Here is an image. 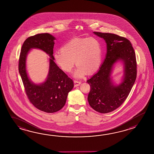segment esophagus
Segmentation results:
<instances>
[{"mask_svg":"<svg viewBox=\"0 0 154 154\" xmlns=\"http://www.w3.org/2000/svg\"><path fill=\"white\" fill-rule=\"evenodd\" d=\"M81 82H79L78 80H74V86L77 87L80 85Z\"/></svg>","mask_w":154,"mask_h":154,"instance_id":"1","label":"esophagus"}]
</instances>
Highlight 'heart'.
Listing matches in <instances>:
<instances>
[{
	"mask_svg": "<svg viewBox=\"0 0 154 154\" xmlns=\"http://www.w3.org/2000/svg\"><path fill=\"white\" fill-rule=\"evenodd\" d=\"M53 56L58 66L66 72L72 71L75 61L77 68L73 75L81 78L86 72H94L100 66L101 44L94 37L72 39L63 46L61 51L54 53Z\"/></svg>",
	"mask_w": 154,
	"mask_h": 154,
	"instance_id": "heart-1",
	"label": "heart"
}]
</instances>
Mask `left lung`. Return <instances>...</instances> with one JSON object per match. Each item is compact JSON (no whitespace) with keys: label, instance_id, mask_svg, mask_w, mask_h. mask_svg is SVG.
<instances>
[{"label":"left lung","instance_id":"obj_1","mask_svg":"<svg viewBox=\"0 0 154 154\" xmlns=\"http://www.w3.org/2000/svg\"><path fill=\"white\" fill-rule=\"evenodd\" d=\"M94 33L105 39L107 53L98 72L87 80L91 88L88 100L96 111L107 113L118 108L129 94L137 78L136 57L127 38L110 33ZM119 60L124 64V75L122 83L115 85L110 76L114 64Z\"/></svg>","mask_w":154,"mask_h":154}]
</instances>
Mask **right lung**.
Instances as JSON below:
<instances>
[{"mask_svg": "<svg viewBox=\"0 0 154 154\" xmlns=\"http://www.w3.org/2000/svg\"><path fill=\"white\" fill-rule=\"evenodd\" d=\"M55 39L54 36L47 33L29 37L23 45L19 62V71L29 101L37 109L47 113H54L61 109L66 104L68 93L74 87L72 79L54 62L53 54ZM32 48L41 49L50 57L48 78L40 85L31 82L26 71V55Z\"/></svg>", "mask_w": 154, "mask_h": 154, "instance_id": "add662e5", "label": "right lung"}]
</instances>
